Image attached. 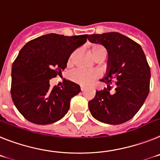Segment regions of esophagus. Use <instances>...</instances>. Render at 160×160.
<instances>
[{
    "label": "esophagus",
    "mask_w": 160,
    "mask_h": 160,
    "mask_svg": "<svg viewBox=\"0 0 160 160\" xmlns=\"http://www.w3.org/2000/svg\"><path fill=\"white\" fill-rule=\"evenodd\" d=\"M80 89H81L82 92L84 91V89H85V88H84V86H83V85L80 86Z\"/></svg>",
    "instance_id": "34e87169"
}]
</instances>
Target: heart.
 <instances>
[{"instance_id": "1", "label": "heart", "mask_w": 160, "mask_h": 160, "mask_svg": "<svg viewBox=\"0 0 160 160\" xmlns=\"http://www.w3.org/2000/svg\"><path fill=\"white\" fill-rule=\"evenodd\" d=\"M90 51H91L92 56L95 60H98V59H103L104 60L108 54L106 48L103 45L99 43L93 44L92 46ZM74 54L75 53H73L70 56L69 63L72 62ZM71 78L72 80H74L75 82L82 84V85H88V84L93 83L97 79L99 78V73L95 71L88 72V71H84L82 69H77L71 73Z\"/></svg>"}]
</instances>
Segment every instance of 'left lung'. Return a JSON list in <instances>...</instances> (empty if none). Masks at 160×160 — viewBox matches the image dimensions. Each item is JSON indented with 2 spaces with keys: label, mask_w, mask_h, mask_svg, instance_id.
Here are the masks:
<instances>
[{
  "label": "left lung",
  "mask_w": 160,
  "mask_h": 160,
  "mask_svg": "<svg viewBox=\"0 0 160 160\" xmlns=\"http://www.w3.org/2000/svg\"><path fill=\"white\" fill-rule=\"evenodd\" d=\"M88 39L102 44L109 55L106 76L101 80L107 88L96 91L88 101L90 113L106 124L124 123L138 113L149 93L151 70L145 54L139 44L117 32L91 34Z\"/></svg>",
  "instance_id": "obj_1"
}]
</instances>
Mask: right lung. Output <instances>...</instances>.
Wrapping results in <instances>:
<instances>
[{
	"label": "right lung",
	"instance_id": "add662e5",
	"mask_svg": "<svg viewBox=\"0 0 160 160\" xmlns=\"http://www.w3.org/2000/svg\"><path fill=\"white\" fill-rule=\"evenodd\" d=\"M88 34L64 36L48 34L22 47L12 66L11 95L21 114L38 125L51 124L65 116L79 84L65 80L50 87V80L62 74L69 57L87 41Z\"/></svg>",
	"mask_w": 160,
	"mask_h": 160
}]
</instances>
